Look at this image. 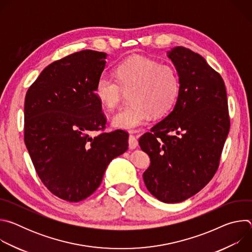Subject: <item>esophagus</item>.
I'll return each instance as SVG.
<instances>
[{"instance_id":"1","label":"esophagus","mask_w":252,"mask_h":252,"mask_svg":"<svg viewBox=\"0 0 252 252\" xmlns=\"http://www.w3.org/2000/svg\"><path fill=\"white\" fill-rule=\"evenodd\" d=\"M137 147V139L134 135H129L128 138V148L130 150H134Z\"/></svg>"}]
</instances>
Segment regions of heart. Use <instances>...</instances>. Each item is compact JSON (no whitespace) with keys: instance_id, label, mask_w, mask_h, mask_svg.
<instances>
[{"instance_id":"1","label":"heart","mask_w":252,"mask_h":252,"mask_svg":"<svg viewBox=\"0 0 252 252\" xmlns=\"http://www.w3.org/2000/svg\"><path fill=\"white\" fill-rule=\"evenodd\" d=\"M116 79L101 75L94 94L106 110L113 111L129 94L130 105L113 118L116 127L133 130L145 124L151 114L161 115L170 109L179 89L178 77L168 64L145 57H131L115 68Z\"/></svg>"}]
</instances>
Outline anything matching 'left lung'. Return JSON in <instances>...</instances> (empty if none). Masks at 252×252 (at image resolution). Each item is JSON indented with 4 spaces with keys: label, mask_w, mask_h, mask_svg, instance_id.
Wrapping results in <instances>:
<instances>
[{
    "label": "left lung",
    "mask_w": 252,
    "mask_h": 252,
    "mask_svg": "<svg viewBox=\"0 0 252 252\" xmlns=\"http://www.w3.org/2000/svg\"><path fill=\"white\" fill-rule=\"evenodd\" d=\"M178 74L173 110L143 134L140 149L151 158L143 173L149 191L165 203L201 190L217 172L230 120L224 82L198 54L184 47L167 53Z\"/></svg>",
    "instance_id": "1"
}]
</instances>
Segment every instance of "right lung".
Wrapping results in <instances>:
<instances>
[{
    "label": "right lung",
    "mask_w": 252,
    "mask_h": 252,
    "mask_svg": "<svg viewBox=\"0 0 252 252\" xmlns=\"http://www.w3.org/2000/svg\"><path fill=\"white\" fill-rule=\"evenodd\" d=\"M106 54L86 50L49 64L25 99V143L42 183L79 202L99 187L109 163L126 152L128 133L106 132L94 87ZM99 131L95 137L89 133Z\"/></svg>",
    "instance_id": "add662e5"
}]
</instances>
